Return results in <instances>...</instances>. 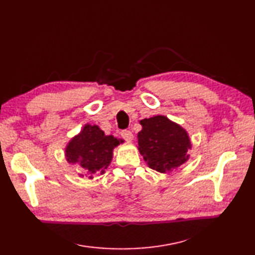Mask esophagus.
I'll use <instances>...</instances> for the list:
<instances>
[{"instance_id":"obj_1","label":"esophagus","mask_w":255,"mask_h":255,"mask_svg":"<svg viewBox=\"0 0 255 255\" xmlns=\"http://www.w3.org/2000/svg\"><path fill=\"white\" fill-rule=\"evenodd\" d=\"M122 136L125 139L127 142H131L133 140V134L130 130H123Z\"/></svg>"}]
</instances>
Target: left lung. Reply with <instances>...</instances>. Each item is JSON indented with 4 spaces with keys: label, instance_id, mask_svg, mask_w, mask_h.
<instances>
[{
    "label": "left lung",
    "instance_id": "left-lung-1",
    "mask_svg": "<svg viewBox=\"0 0 255 255\" xmlns=\"http://www.w3.org/2000/svg\"><path fill=\"white\" fill-rule=\"evenodd\" d=\"M138 149L147 166L160 173L171 172L190 158L191 139L184 128L164 115L140 121Z\"/></svg>",
    "mask_w": 255,
    "mask_h": 255
}]
</instances>
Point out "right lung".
I'll return each mask as SVG.
<instances>
[{
	"label": "right lung",
	"mask_w": 255,
	"mask_h": 255,
	"mask_svg": "<svg viewBox=\"0 0 255 255\" xmlns=\"http://www.w3.org/2000/svg\"><path fill=\"white\" fill-rule=\"evenodd\" d=\"M123 140L106 135L97 125L86 124L65 146V159L69 164L83 168L80 177L93 179L95 173H104L113 158V149Z\"/></svg>",
	"instance_id": "obj_1"
}]
</instances>
